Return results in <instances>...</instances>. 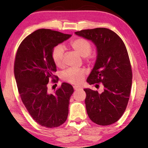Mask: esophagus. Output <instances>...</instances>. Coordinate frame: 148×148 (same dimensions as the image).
Returning a JSON list of instances; mask_svg holds the SVG:
<instances>
[{
  "instance_id": "1",
  "label": "esophagus",
  "mask_w": 148,
  "mask_h": 148,
  "mask_svg": "<svg viewBox=\"0 0 148 148\" xmlns=\"http://www.w3.org/2000/svg\"><path fill=\"white\" fill-rule=\"evenodd\" d=\"M74 89L75 90H82V88L79 87V86H74Z\"/></svg>"
}]
</instances>
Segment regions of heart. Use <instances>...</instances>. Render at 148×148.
<instances>
[{"mask_svg": "<svg viewBox=\"0 0 148 148\" xmlns=\"http://www.w3.org/2000/svg\"><path fill=\"white\" fill-rule=\"evenodd\" d=\"M71 47L81 57H87L92 51L90 42L84 38H77L70 42ZM64 47L62 45H58L53 49L51 53L52 60L58 67H61L64 56ZM86 71L83 69L69 68L62 73V79L70 84L79 85L84 81Z\"/></svg>", "mask_w": 148, "mask_h": 148, "instance_id": "1", "label": "heart"}]
</instances>
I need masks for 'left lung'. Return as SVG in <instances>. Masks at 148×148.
Listing matches in <instances>:
<instances>
[{
	"label": "left lung",
	"mask_w": 148,
	"mask_h": 148,
	"mask_svg": "<svg viewBox=\"0 0 148 148\" xmlns=\"http://www.w3.org/2000/svg\"><path fill=\"white\" fill-rule=\"evenodd\" d=\"M75 34L90 40L96 47L95 63L87 82L103 86L101 93L84 89L88 116L99 125L115 123L125 111L132 88V71L126 47L122 39L108 28L83 30Z\"/></svg>",
	"instance_id": "left-lung-1"
}]
</instances>
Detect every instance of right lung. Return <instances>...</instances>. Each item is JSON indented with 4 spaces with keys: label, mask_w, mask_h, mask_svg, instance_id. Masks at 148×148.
I'll use <instances>...</instances> for the list:
<instances>
[{
    "label": "right lung",
    "mask_w": 148,
    "mask_h": 148,
    "mask_svg": "<svg viewBox=\"0 0 148 148\" xmlns=\"http://www.w3.org/2000/svg\"><path fill=\"white\" fill-rule=\"evenodd\" d=\"M71 36L50 29L37 30L22 41L16 54L14 72L22 101L33 120L47 128L60 126L68 116L72 86L62 83L49 94L47 84L51 79L57 81L53 49Z\"/></svg>",
    "instance_id": "1"
}]
</instances>
